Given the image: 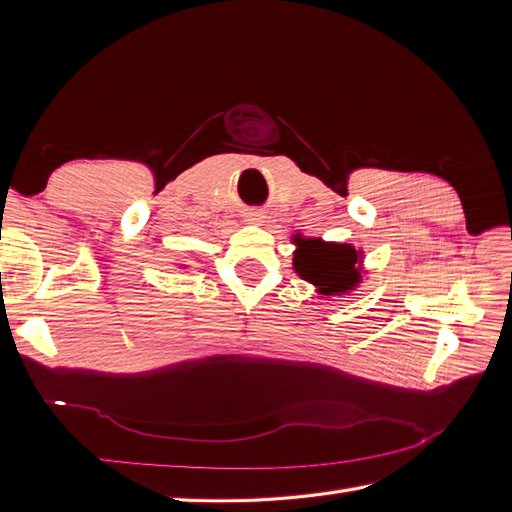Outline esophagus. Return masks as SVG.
Segmentation results:
<instances>
[{"label": "esophagus", "mask_w": 512, "mask_h": 512, "mask_svg": "<svg viewBox=\"0 0 512 512\" xmlns=\"http://www.w3.org/2000/svg\"><path fill=\"white\" fill-rule=\"evenodd\" d=\"M265 220H267V215L262 213V211H258V209L245 213V222L252 224V226H262V224H265Z\"/></svg>", "instance_id": "34e87169"}]
</instances>
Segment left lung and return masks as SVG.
<instances>
[{"mask_svg": "<svg viewBox=\"0 0 512 512\" xmlns=\"http://www.w3.org/2000/svg\"><path fill=\"white\" fill-rule=\"evenodd\" d=\"M292 269L301 280L309 282L320 299L342 297L363 282V250L352 243L324 241L320 237L292 235Z\"/></svg>", "mask_w": 512, "mask_h": 512, "instance_id": "obj_1", "label": "left lung"}]
</instances>
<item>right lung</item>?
Listing matches in <instances>:
<instances>
[{"instance_id":"obj_1","label":"right lung","mask_w":512,"mask_h":512,"mask_svg":"<svg viewBox=\"0 0 512 512\" xmlns=\"http://www.w3.org/2000/svg\"><path fill=\"white\" fill-rule=\"evenodd\" d=\"M179 267H181V269H185V267H188V265H179Z\"/></svg>"}]
</instances>
